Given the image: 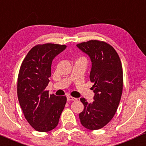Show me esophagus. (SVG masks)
Segmentation results:
<instances>
[{"instance_id": "34e87169", "label": "esophagus", "mask_w": 146, "mask_h": 146, "mask_svg": "<svg viewBox=\"0 0 146 146\" xmlns=\"http://www.w3.org/2000/svg\"><path fill=\"white\" fill-rule=\"evenodd\" d=\"M67 99H68V101H76V99L74 97H72V96H68V97H67Z\"/></svg>"}]
</instances>
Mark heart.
I'll return each instance as SVG.
<instances>
[{
    "mask_svg": "<svg viewBox=\"0 0 146 146\" xmlns=\"http://www.w3.org/2000/svg\"><path fill=\"white\" fill-rule=\"evenodd\" d=\"M79 59H83V58H79Z\"/></svg>",
    "mask_w": 146,
    "mask_h": 146,
    "instance_id": "heart-1",
    "label": "heart"
}]
</instances>
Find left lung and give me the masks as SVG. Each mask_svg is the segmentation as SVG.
<instances>
[{"label":"left lung","instance_id":"obj_1","mask_svg":"<svg viewBox=\"0 0 146 146\" xmlns=\"http://www.w3.org/2000/svg\"><path fill=\"white\" fill-rule=\"evenodd\" d=\"M76 45L90 57V79L94 92L93 102L80 99L84 110L79 119L86 128L99 130L112 120L120 102L123 83L121 62L114 47L106 42L90 40Z\"/></svg>","mask_w":146,"mask_h":146}]
</instances>
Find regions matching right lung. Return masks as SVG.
<instances>
[{
	"label": "right lung",
	"mask_w": 146,
	"mask_h": 146,
	"mask_svg": "<svg viewBox=\"0 0 146 146\" xmlns=\"http://www.w3.org/2000/svg\"><path fill=\"white\" fill-rule=\"evenodd\" d=\"M66 47L59 44H38L29 50L21 65L18 99L26 120L38 132L54 129L66 104V96L50 95L45 90L51 76L52 60Z\"/></svg>",
	"instance_id": "obj_1"
}]
</instances>
